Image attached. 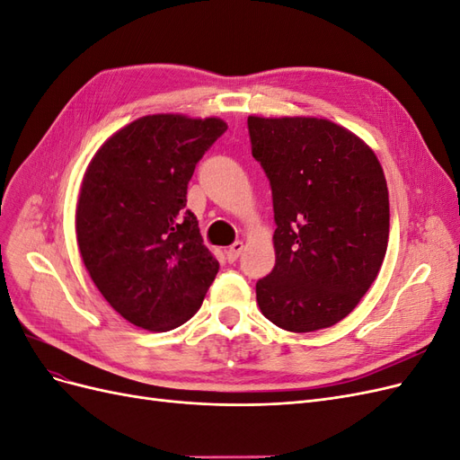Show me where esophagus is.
<instances>
[{"label":"esophagus","instance_id":"34e87169","mask_svg":"<svg viewBox=\"0 0 460 460\" xmlns=\"http://www.w3.org/2000/svg\"><path fill=\"white\" fill-rule=\"evenodd\" d=\"M242 252H243V243H242V242L232 243V245L226 249V252H225L226 261H228V262H235V261H238V257L242 255Z\"/></svg>","mask_w":460,"mask_h":460}]
</instances>
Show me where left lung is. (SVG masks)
I'll use <instances>...</instances> for the list:
<instances>
[{
    "mask_svg": "<svg viewBox=\"0 0 460 460\" xmlns=\"http://www.w3.org/2000/svg\"><path fill=\"white\" fill-rule=\"evenodd\" d=\"M272 190L276 264L257 303L288 332L330 328L360 301L385 257L389 199L382 166L355 134L326 119H247Z\"/></svg>",
    "mask_w": 460,
    "mask_h": 460,
    "instance_id": "left-lung-1",
    "label": "left lung"
}]
</instances>
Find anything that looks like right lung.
<instances>
[{"mask_svg": "<svg viewBox=\"0 0 460 460\" xmlns=\"http://www.w3.org/2000/svg\"><path fill=\"white\" fill-rule=\"evenodd\" d=\"M226 132L220 119L149 115L95 153L82 180L76 240L102 296L137 328L169 332L201 307L218 261L186 208L196 164Z\"/></svg>", "mask_w": 460, "mask_h": 460, "instance_id": "obj_1", "label": "right lung"}]
</instances>
